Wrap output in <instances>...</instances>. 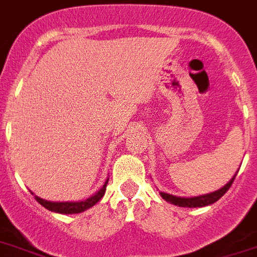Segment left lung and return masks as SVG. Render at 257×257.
Masks as SVG:
<instances>
[{
	"mask_svg": "<svg viewBox=\"0 0 257 257\" xmlns=\"http://www.w3.org/2000/svg\"><path fill=\"white\" fill-rule=\"evenodd\" d=\"M234 179H236V176H233V179L227 183L226 186L222 187L221 190L215 191V192H211V194L195 196V198H179V196H173V195L165 194V192H160V195H161L167 202H171L172 204H176V206H180V207H203V206L213 204L214 202H217L219 198H222L223 195L226 194V191L230 188Z\"/></svg>",
	"mask_w": 257,
	"mask_h": 257,
	"instance_id": "8db88e82",
	"label": "left lung"
}]
</instances>
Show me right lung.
Returning a JSON list of instances; mask_svg holds the SVG:
<instances>
[{
  "label": "right lung",
  "instance_id": "add662e5",
  "mask_svg": "<svg viewBox=\"0 0 257 257\" xmlns=\"http://www.w3.org/2000/svg\"><path fill=\"white\" fill-rule=\"evenodd\" d=\"M107 183L108 181H105V184H104L103 188L99 192H96L93 196H90V198H88L86 200H82V202H47V200L40 199L39 196H36V195H35V199L38 200L43 207H46L47 210H51V211H55V213L77 214L94 206V204L103 198Z\"/></svg>",
  "mask_w": 257,
  "mask_h": 257
}]
</instances>
